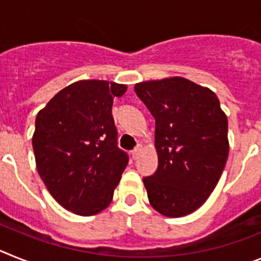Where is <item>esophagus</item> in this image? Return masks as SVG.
Segmentation results:
<instances>
[{"instance_id": "1", "label": "esophagus", "mask_w": 261, "mask_h": 261, "mask_svg": "<svg viewBox=\"0 0 261 261\" xmlns=\"http://www.w3.org/2000/svg\"><path fill=\"white\" fill-rule=\"evenodd\" d=\"M140 149H142V144H138L135 148L131 151V155H133L134 159H138V156H139V152H140Z\"/></svg>"}]
</instances>
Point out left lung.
<instances>
[{"label": "left lung", "mask_w": 261, "mask_h": 261, "mask_svg": "<svg viewBox=\"0 0 261 261\" xmlns=\"http://www.w3.org/2000/svg\"><path fill=\"white\" fill-rule=\"evenodd\" d=\"M134 89L156 122L158 171L143 178L149 203L172 218L196 212L227 162V117L218 97L184 77L143 81Z\"/></svg>", "instance_id": "obj_1"}]
</instances>
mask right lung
Listing matches in <instances>:
<instances>
[{"label":"right lung","mask_w":261,"mask_h":261,"mask_svg":"<svg viewBox=\"0 0 261 261\" xmlns=\"http://www.w3.org/2000/svg\"><path fill=\"white\" fill-rule=\"evenodd\" d=\"M123 84L81 80L49 99L35 119L36 169L51 196L77 215L106 209L128 163L112 115Z\"/></svg>","instance_id":"obj_1"}]
</instances>
